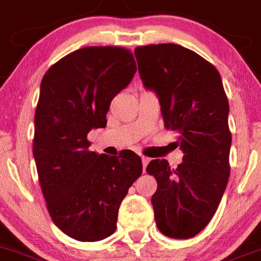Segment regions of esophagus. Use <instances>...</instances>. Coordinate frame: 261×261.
<instances>
[{
	"mask_svg": "<svg viewBox=\"0 0 261 261\" xmlns=\"http://www.w3.org/2000/svg\"><path fill=\"white\" fill-rule=\"evenodd\" d=\"M142 161H143V169H144V171H145V168H147L148 163H149V159H148V157H145V156H143Z\"/></svg>",
	"mask_w": 261,
	"mask_h": 261,
	"instance_id": "obj_1",
	"label": "esophagus"
}]
</instances>
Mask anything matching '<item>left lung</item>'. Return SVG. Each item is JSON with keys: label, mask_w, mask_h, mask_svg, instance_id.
I'll return each mask as SVG.
<instances>
[{"label": "left lung", "mask_w": 261, "mask_h": 261, "mask_svg": "<svg viewBox=\"0 0 261 261\" xmlns=\"http://www.w3.org/2000/svg\"><path fill=\"white\" fill-rule=\"evenodd\" d=\"M140 78L161 105L164 126L178 133L183 161L170 169L152 160L157 180L152 195L154 220L164 236L192 238L210 224L230 174L229 102L221 75L212 63L177 44L135 49Z\"/></svg>", "instance_id": "left-lung-1"}]
</instances>
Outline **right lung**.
<instances>
[{
    "mask_svg": "<svg viewBox=\"0 0 261 261\" xmlns=\"http://www.w3.org/2000/svg\"><path fill=\"white\" fill-rule=\"evenodd\" d=\"M135 72L128 49L87 46L61 58L41 81L34 136L40 186L56 226L76 241L112 236L119 205L142 175L135 152L97 154L87 139L107 126L110 102Z\"/></svg>",
    "mask_w": 261,
    "mask_h": 261,
    "instance_id": "1",
    "label": "right lung"
}]
</instances>
